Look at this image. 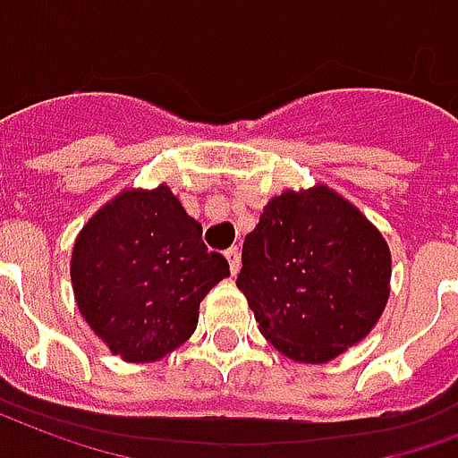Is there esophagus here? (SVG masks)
<instances>
[{
	"mask_svg": "<svg viewBox=\"0 0 458 458\" xmlns=\"http://www.w3.org/2000/svg\"><path fill=\"white\" fill-rule=\"evenodd\" d=\"M226 260H229V267H232V275H236L241 267V250L236 246L226 248Z\"/></svg>",
	"mask_w": 458,
	"mask_h": 458,
	"instance_id": "obj_1",
	"label": "esophagus"
}]
</instances>
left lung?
Masks as SVG:
<instances>
[{
	"mask_svg": "<svg viewBox=\"0 0 458 458\" xmlns=\"http://www.w3.org/2000/svg\"><path fill=\"white\" fill-rule=\"evenodd\" d=\"M241 262L236 286L262 336L299 363H327L360 342L387 303V243L327 186L269 200Z\"/></svg>",
	"mask_w": 458,
	"mask_h": 458,
	"instance_id": "8db88e82",
	"label": "left lung"
}]
</instances>
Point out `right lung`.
Instances as JSON below:
<instances>
[{
	"label": "right lung",
	"mask_w": 458,
	"mask_h": 458,
	"mask_svg": "<svg viewBox=\"0 0 458 458\" xmlns=\"http://www.w3.org/2000/svg\"><path fill=\"white\" fill-rule=\"evenodd\" d=\"M226 275L225 255L208 250L203 226L166 186L114 198L71 253L78 310L131 363L157 360L186 342L200 301Z\"/></svg>",
	"instance_id": "add662e5"
}]
</instances>
